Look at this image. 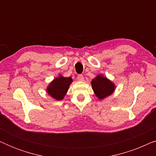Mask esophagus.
Returning a JSON list of instances; mask_svg holds the SVG:
<instances>
[{
  "mask_svg": "<svg viewBox=\"0 0 156 156\" xmlns=\"http://www.w3.org/2000/svg\"><path fill=\"white\" fill-rule=\"evenodd\" d=\"M77 79L79 81H80V82L84 81V76H83L82 74H79V75L77 76Z\"/></svg>",
  "mask_w": 156,
  "mask_h": 156,
  "instance_id": "34e87169",
  "label": "esophagus"
}]
</instances>
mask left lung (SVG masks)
I'll return each mask as SVG.
<instances>
[{
  "label": "left lung",
  "mask_w": 156,
  "mask_h": 156,
  "mask_svg": "<svg viewBox=\"0 0 156 156\" xmlns=\"http://www.w3.org/2000/svg\"><path fill=\"white\" fill-rule=\"evenodd\" d=\"M91 84L94 92L99 100L107 97L115 90L114 83L101 74L97 75L94 79H93Z\"/></svg>",
  "instance_id": "1"
}]
</instances>
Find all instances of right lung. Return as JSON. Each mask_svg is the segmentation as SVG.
<instances>
[{
  "mask_svg": "<svg viewBox=\"0 0 156 156\" xmlns=\"http://www.w3.org/2000/svg\"><path fill=\"white\" fill-rule=\"evenodd\" d=\"M72 82L71 77H64L63 76L59 75L58 77L54 79L48 85L47 92L53 99L59 101L64 99Z\"/></svg>",
  "mask_w": 156,
  "mask_h": 156,
  "instance_id": "obj_1",
  "label": "right lung"
}]
</instances>
